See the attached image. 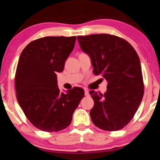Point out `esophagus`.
Listing matches in <instances>:
<instances>
[{
	"instance_id": "1",
	"label": "esophagus",
	"mask_w": 160,
	"mask_h": 160,
	"mask_svg": "<svg viewBox=\"0 0 160 160\" xmlns=\"http://www.w3.org/2000/svg\"><path fill=\"white\" fill-rule=\"evenodd\" d=\"M84 94L86 96H89V90L87 89H84Z\"/></svg>"
}]
</instances>
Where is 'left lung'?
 I'll use <instances>...</instances> for the list:
<instances>
[{
	"label": "left lung",
	"mask_w": 160,
	"mask_h": 160,
	"mask_svg": "<svg viewBox=\"0 0 160 160\" xmlns=\"http://www.w3.org/2000/svg\"><path fill=\"white\" fill-rule=\"evenodd\" d=\"M77 39L82 51L90 56L94 74L108 81L104 95L89 91L94 100L92 121L103 130H121L131 121L143 99L139 57L128 41L114 35L92 34Z\"/></svg>",
	"instance_id": "1"
}]
</instances>
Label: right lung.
I'll use <instances>...</instances> for the list:
<instances>
[{"label":"right lung","instance_id":"right-lung-1","mask_svg":"<svg viewBox=\"0 0 160 160\" xmlns=\"http://www.w3.org/2000/svg\"><path fill=\"white\" fill-rule=\"evenodd\" d=\"M76 36H47L22 50L15 73L17 99L30 123L45 132H58L71 124L84 91L73 87L60 93L56 73L62 72Z\"/></svg>","mask_w":160,"mask_h":160}]
</instances>
